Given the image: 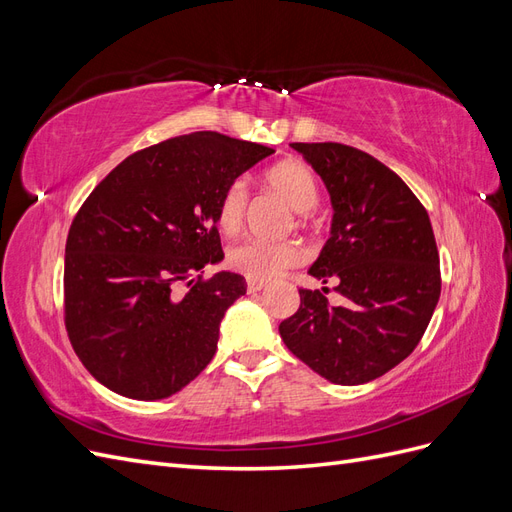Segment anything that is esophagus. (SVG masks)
I'll list each match as a JSON object with an SVG mask.
<instances>
[{"label":"esophagus","instance_id":"34e87169","mask_svg":"<svg viewBox=\"0 0 512 512\" xmlns=\"http://www.w3.org/2000/svg\"><path fill=\"white\" fill-rule=\"evenodd\" d=\"M267 284L265 282H256V280H247V292L254 294V292H260L262 288H265Z\"/></svg>","mask_w":512,"mask_h":512}]
</instances>
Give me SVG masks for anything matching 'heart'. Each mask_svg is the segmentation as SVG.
I'll list each match as a JSON object with an SVG mask.
<instances>
[{
  "mask_svg": "<svg viewBox=\"0 0 512 512\" xmlns=\"http://www.w3.org/2000/svg\"><path fill=\"white\" fill-rule=\"evenodd\" d=\"M265 181L273 192L280 194L286 203L299 213L314 209L318 203V185L303 162L286 160L271 166L265 173ZM247 205V190L243 181L230 183L220 198L218 226L226 235H237L243 226ZM305 250L297 241H262L250 239L228 254V265L247 280L271 282L277 280L288 269L301 265Z\"/></svg>",
  "mask_w": 512,
  "mask_h": 512,
  "instance_id": "heart-1",
  "label": "heart"
}]
</instances>
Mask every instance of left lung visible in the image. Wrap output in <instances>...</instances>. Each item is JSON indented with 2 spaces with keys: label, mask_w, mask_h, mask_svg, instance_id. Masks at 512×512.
I'll return each instance as SVG.
<instances>
[{
  "label": "left lung",
  "mask_w": 512,
  "mask_h": 512,
  "mask_svg": "<svg viewBox=\"0 0 512 512\" xmlns=\"http://www.w3.org/2000/svg\"><path fill=\"white\" fill-rule=\"evenodd\" d=\"M329 192L331 235L299 290L297 314L280 324L288 350L333 384H365L421 342L440 299V256L429 215L408 185L369 153L339 143H292Z\"/></svg>",
  "instance_id": "left-lung-1"
}]
</instances>
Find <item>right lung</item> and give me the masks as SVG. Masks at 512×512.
<instances>
[{"label":"right lung","mask_w":512,"mask_h":512,"mask_svg":"<svg viewBox=\"0 0 512 512\" xmlns=\"http://www.w3.org/2000/svg\"><path fill=\"white\" fill-rule=\"evenodd\" d=\"M271 153L192 132L132 153L89 194L66 241V329L106 389L166 399L211 363L226 309L247 290L230 271L203 280L224 260L220 198Z\"/></svg>","instance_id":"add662e5"}]
</instances>
